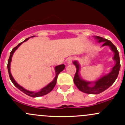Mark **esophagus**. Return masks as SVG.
<instances>
[{
  "label": "esophagus",
  "mask_w": 125,
  "mask_h": 125,
  "mask_svg": "<svg viewBox=\"0 0 125 125\" xmlns=\"http://www.w3.org/2000/svg\"><path fill=\"white\" fill-rule=\"evenodd\" d=\"M73 59L72 57H69L67 59V63L68 64H71L73 62Z\"/></svg>",
  "instance_id": "1"
}]
</instances>
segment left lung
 <instances>
[{
	"label": "left lung",
	"instance_id": "obj_1",
	"mask_svg": "<svg viewBox=\"0 0 125 125\" xmlns=\"http://www.w3.org/2000/svg\"><path fill=\"white\" fill-rule=\"evenodd\" d=\"M94 37L98 43H103L102 46H108L110 48L111 50L114 52V55L113 57V60L115 61V63L108 74L102 76L96 81L89 82L83 80L80 77L79 74L80 65L77 60L73 61V64L76 68V73L74 77V84L82 92L89 94H100L109 88L117 79L120 68L119 53L115 45L110 40H107L103 37L99 36H95Z\"/></svg>",
	"mask_w": 125,
	"mask_h": 125
}]
</instances>
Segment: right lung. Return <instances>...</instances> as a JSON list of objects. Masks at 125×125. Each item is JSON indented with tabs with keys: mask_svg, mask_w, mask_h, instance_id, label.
I'll list each match as a JSON object with an SVG mask.
<instances>
[{
	"mask_svg": "<svg viewBox=\"0 0 125 125\" xmlns=\"http://www.w3.org/2000/svg\"><path fill=\"white\" fill-rule=\"evenodd\" d=\"M32 37H35V36H32ZM30 38V37L26 39L23 42L20 43L17 46H16V47L12 49V51H11V52H10V58H9V59H8V65H7V67H8V71L9 76H10V80H11V82H12V83L14 84V85L16 88H18L19 90H21V91L23 92V93H25V94H26V95H29V96L31 97H37L43 96V95H46V94H48L49 93H50V92H51V91L53 89V88H54L55 84H56L57 79L58 75H59V74L60 73V72L62 71L65 69V65L62 64V65H58V66H55V68H54L55 72V76L54 79H53V80H52L51 82H50V83L48 84L46 86H45L44 88H43L42 89H40L39 91H37V92L30 91H28V90H27V89H25V88H23V87L21 86V85H19V84L16 82V80H14V79L13 78V77H12V74H11V71H10V65H11V60H12V55H13L14 52L16 51V50H17V49L21 45H22V43H23L24 42L27 41V40H28Z\"/></svg>",
	"mask_w": 125,
	"mask_h": 125,
	"instance_id": "obj_1",
	"label": "right lung"
}]
</instances>
